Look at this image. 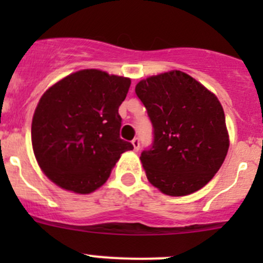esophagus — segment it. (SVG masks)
<instances>
[{
  "label": "esophagus",
  "instance_id": "obj_1",
  "mask_svg": "<svg viewBox=\"0 0 263 263\" xmlns=\"http://www.w3.org/2000/svg\"><path fill=\"white\" fill-rule=\"evenodd\" d=\"M132 145H134L135 151H139L140 150V139H139V137H136V139L132 140Z\"/></svg>",
  "mask_w": 263,
  "mask_h": 263
}]
</instances>
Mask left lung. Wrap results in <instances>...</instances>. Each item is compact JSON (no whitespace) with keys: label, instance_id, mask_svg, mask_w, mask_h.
I'll return each mask as SVG.
<instances>
[{"label":"left lung","instance_id":"obj_1","mask_svg":"<svg viewBox=\"0 0 263 263\" xmlns=\"http://www.w3.org/2000/svg\"><path fill=\"white\" fill-rule=\"evenodd\" d=\"M135 91L154 128L153 144L140 156L148 182L168 196L191 195L208 184L229 148L217 98L182 71L147 78Z\"/></svg>","mask_w":263,"mask_h":263}]
</instances>
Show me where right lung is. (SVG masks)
I'll use <instances>...</instances> for the list:
<instances>
[{"mask_svg": "<svg viewBox=\"0 0 263 263\" xmlns=\"http://www.w3.org/2000/svg\"><path fill=\"white\" fill-rule=\"evenodd\" d=\"M131 80L81 70L50 86L31 122L34 155L52 182L72 192H92L109 178L121 154L134 145L119 137L118 113Z\"/></svg>", "mask_w": 263, "mask_h": 263, "instance_id": "right-lung-1", "label": "right lung"}]
</instances>
